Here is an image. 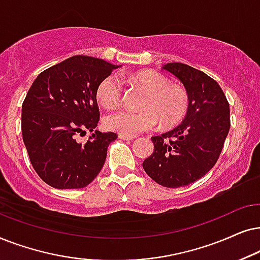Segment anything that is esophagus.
<instances>
[{
  "mask_svg": "<svg viewBox=\"0 0 260 260\" xmlns=\"http://www.w3.org/2000/svg\"><path fill=\"white\" fill-rule=\"evenodd\" d=\"M119 138L122 140H133L136 139V137H129V136H124V134H119Z\"/></svg>",
  "mask_w": 260,
  "mask_h": 260,
  "instance_id": "1",
  "label": "esophagus"
}]
</instances>
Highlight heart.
<instances>
[{
  "instance_id": "heart-1",
  "label": "heart",
  "mask_w": 260,
  "mask_h": 260,
  "mask_svg": "<svg viewBox=\"0 0 260 260\" xmlns=\"http://www.w3.org/2000/svg\"><path fill=\"white\" fill-rule=\"evenodd\" d=\"M127 81L146 91L141 101L143 110L133 112L119 109L105 117L106 127L124 136L134 137L150 131L160 122L161 127L171 128L184 119L190 99L185 88L172 84L171 79L154 70H141L129 75ZM123 98V85L116 75L107 76L100 82L96 99L106 108H114Z\"/></svg>"
}]
</instances>
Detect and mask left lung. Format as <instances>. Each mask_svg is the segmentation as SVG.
<instances>
[{"instance_id":"8db88e82","label":"left lung","mask_w":260,"mask_h":260,"mask_svg":"<svg viewBox=\"0 0 260 260\" xmlns=\"http://www.w3.org/2000/svg\"><path fill=\"white\" fill-rule=\"evenodd\" d=\"M162 69L183 83L190 105L181 124L152 137L154 151L143 168L158 184L179 188L203 177L216 164L230 132V103L205 72L182 63H168Z\"/></svg>"}]
</instances>
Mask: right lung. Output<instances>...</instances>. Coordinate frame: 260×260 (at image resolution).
I'll use <instances>...</instances> for the list:
<instances>
[{"instance_id":"obj_1","label":"right lung","mask_w":260,"mask_h":260,"mask_svg":"<svg viewBox=\"0 0 260 260\" xmlns=\"http://www.w3.org/2000/svg\"><path fill=\"white\" fill-rule=\"evenodd\" d=\"M117 65L75 55L46 69L22 103V139L39 177L57 189L84 188L106 161L116 133L95 131L86 143L76 140L100 121L96 90Z\"/></svg>"}]
</instances>
